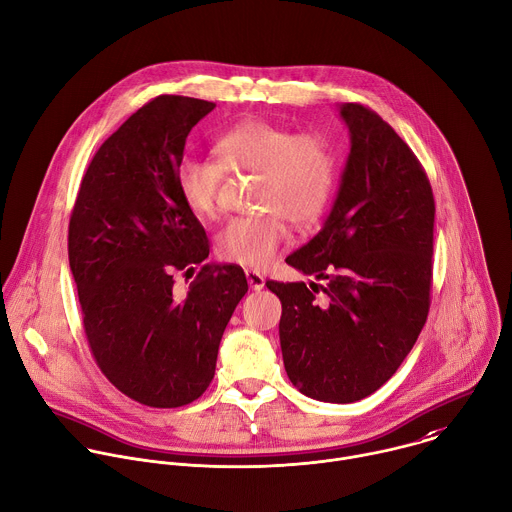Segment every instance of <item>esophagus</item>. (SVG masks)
<instances>
[{
	"label": "esophagus",
	"instance_id": "1",
	"mask_svg": "<svg viewBox=\"0 0 512 512\" xmlns=\"http://www.w3.org/2000/svg\"><path fill=\"white\" fill-rule=\"evenodd\" d=\"M246 280H248V284H250L252 290H262L264 284H266L264 276H262L258 270H252V268L246 270Z\"/></svg>",
	"mask_w": 512,
	"mask_h": 512
}]
</instances>
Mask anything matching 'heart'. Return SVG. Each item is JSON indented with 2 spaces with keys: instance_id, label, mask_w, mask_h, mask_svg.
Returning <instances> with one entry per match:
<instances>
[{
  "instance_id": "1",
  "label": "heart",
  "mask_w": 512,
  "mask_h": 512,
  "mask_svg": "<svg viewBox=\"0 0 512 512\" xmlns=\"http://www.w3.org/2000/svg\"><path fill=\"white\" fill-rule=\"evenodd\" d=\"M216 160L184 158L176 188L184 206L200 216L218 212L220 192L230 174H258L254 208L262 214L228 220L216 236L222 258L262 268L288 238L284 220L308 226L324 212L336 182V154L320 132H294L268 120H246L214 144Z\"/></svg>"
}]
</instances>
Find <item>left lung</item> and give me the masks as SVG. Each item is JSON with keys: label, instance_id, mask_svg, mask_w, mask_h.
<instances>
[{"label": "left lung", "instance_id": "left-lung-1", "mask_svg": "<svg viewBox=\"0 0 512 512\" xmlns=\"http://www.w3.org/2000/svg\"><path fill=\"white\" fill-rule=\"evenodd\" d=\"M340 116L350 154L338 198L324 228L286 258L328 282L266 286L282 302L290 382L314 400L348 404L398 370L426 322L434 196L414 152L374 110L352 102Z\"/></svg>", "mask_w": 512, "mask_h": 512}]
</instances>
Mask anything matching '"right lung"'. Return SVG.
I'll return each instance as SVG.
<instances>
[{
    "mask_svg": "<svg viewBox=\"0 0 512 512\" xmlns=\"http://www.w3.org/2000/svg\"><path fill=\"white\" fill-rule=\"evenodd\" d=\"M214 108L186 96L144 104L94 154L70 216L68 256L90 352L122 394L154 408L206 392L226 324L248 292L240 266L206 262V230L176 188L186 138ZM194 267L178 299L173 276Z\"/></svg>",
    "mask_w": 512,
    "mask_h": 512,
    "instance_id": "obj_1",
    "label": "right lung"
}]
</instances>
